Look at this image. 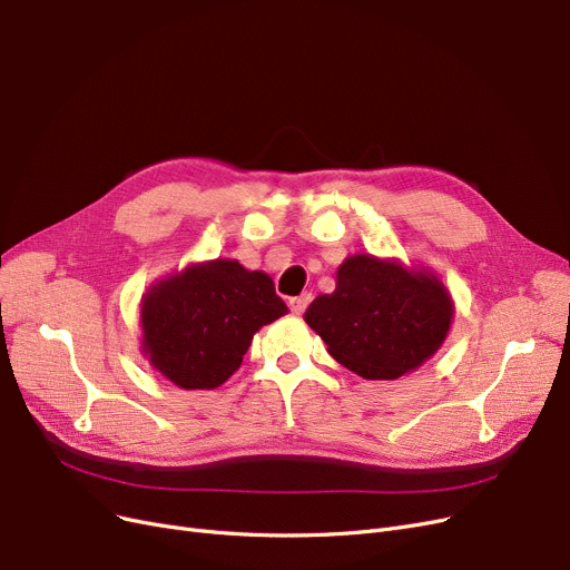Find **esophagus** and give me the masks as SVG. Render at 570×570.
<instances>
[{
	"label": "esophagus",
	"instance_id": "obj_1",
	"mask_svg": "<svg viewBox=\"0 0 570 570\" xmlns=\"http://www.w3.org/2000/svg\"><path fill=\"white\" fill-rule=\"evenodd\" d=\"M308 302H311L308 294H302V297H292V299H289V311H292L294 315H302V313L306 311Z\"/></svg>",
	"mask_w": 570,
	"mask_h": 570
}]
</instances>
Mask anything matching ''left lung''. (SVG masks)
Segmentation results:
<instances>
[{
  "label": "left lung",
  "mask_w": 570,
  "mask_h": 570,
  "mask_svg": "<svg viewBox=\"0 0 570 570\" xmlns=\"http://www.w3.org/2000/svg\"><path fill=\"white\" fill-rule=\"evenodd\" d=\"M453 302L425 268L353 255L336 271V289L315 297L304 321L330 355L370 381H393L435 355L451 327Z\"/></svg>",
  "instance_id": "1"
}]
</instances>
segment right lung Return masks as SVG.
<instances>
[{"label":"right lung","mask_w":570,"mask_h":570,"mask_svg":"<svg viewBox=\"0 0 570 570\" xmlns=\"http://www.w3.org/2000/svg\"><path fill=\"white\" fill-rule=\"evenodd\" d=\"M287 313L264 271L236 259L191 264L142 297V353L185 391H213L243 362L255 332Z\"/></svg>","instance_id":"1"}]
</instances>
